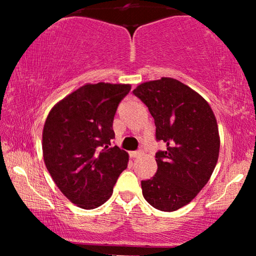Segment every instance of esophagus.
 Returning a JSON list of instances; mask_svg holds the SVG:
<instances>
[{
  "label": "esophagus",
  "mask_w": 256,
  "mask_h": 256,
  "mask_svg": "<svg viewBox=\"0 0 256 256\" xmlns=\"http://www.w3.org/2000/svg\"><path fill=\"white\" fill-rule=\"evenodd\" d=\"M141 154H142L141 151H131V152H130V157L138 158V157H141Z\"/></svg>",
  "instance_id": "obj_1"
}]
</instances>
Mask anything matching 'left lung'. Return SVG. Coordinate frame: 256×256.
<instances>
[{"instance_id":"8db88e82","label":"left lung","mask_w":256,"mask_h":256,"mask_svg":"<svg viewBox=\"0 0 256 256\" xmlns=\"http://www.w3.org/2000/svg\"><path fill=\"white\" fill-rule=\"evenodd\" d=\"M133 94L148 107L156 138L166 150L156 154L158 170L142 180L144 198L160 211H176L193 200L209 182L218 162L220 136L208 102L172 78L144 82Z\"/></svg>"}]
</instances>
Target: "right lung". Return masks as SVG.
Segmentation results:
<instances>
[{
	"label": "right lung",
	"mask_w": 256,
	"mask_h": 256,
	"mask_svg": "<svg viewBox=\"0 0 256 256\" xmlns=\"http://www.w3.org/2000/svg\"><path fill=\"white\" fill-rule=\"evenodd\" d=\"M131 84H86L52 108L42 130V157L64 196L92 210L112 196L128 154L110 146L112 120Z\"/></svg>",
	"instance_id": "add662e5"
}]
</instances>
